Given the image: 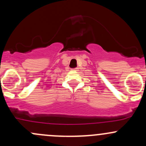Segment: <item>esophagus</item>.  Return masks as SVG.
<instances>
[{
    "mask_svg": "<svg viewBox=\"0 0 146 146\" xmlns=\"http://www.w3.org/2000/svg\"><path fill=\"white\" fill-rule=\"evenodd\" d=\"M74 70H76V69H74Z\"/></svg>",
    "mask_w": 146,
    "mask_h": 146,
    "instance_id": "34e87169",
    "label": "esophagus"
}]
</instances>
